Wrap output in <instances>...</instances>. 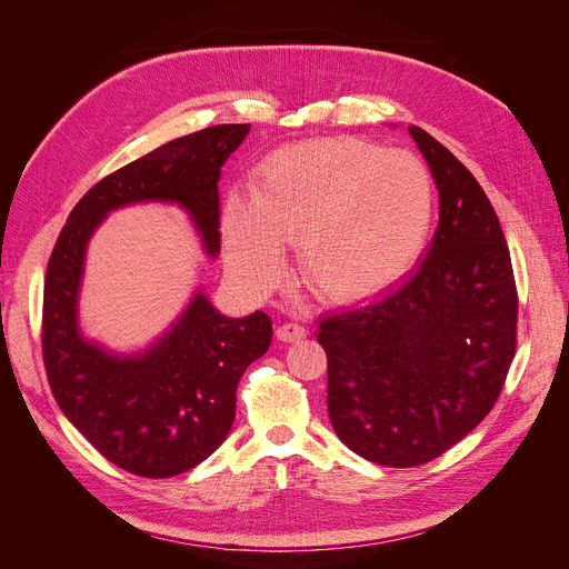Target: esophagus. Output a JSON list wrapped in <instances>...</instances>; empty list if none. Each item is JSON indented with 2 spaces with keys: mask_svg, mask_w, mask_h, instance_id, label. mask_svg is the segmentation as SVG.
<instances>
[{
  "mask_svg": "<svg viewBox=\"0 0 569 569\" xmlns=\"http://www.w3.org/2000/svg\"><path fill=\"white\" fill-rule=\"evenodd\" d=\"M308 330L303 325H297V322H284L278 327V339L284 341V343H291V341H301L306 339Z\"/></svg>",
  "mask_w": 569,
  "mask_h": 569,
  "instance_id": "esophagus-1",
  "label": "esophagus"
}]
</instances>
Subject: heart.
Here are the masks:
<instances>
[{
	"mask_svg": "<svg viewBox=\"0 0 569 569\" xmlns=\"http://www.w3.org/2000/svg\"><path fill=\"white\" fill-rule=\"evenodd\" d=\"M435 209V178L416 153L322 137L272 151L256 173L253 199H228L222 234L230 266L247 284L270 287L284 242L299 239L306 282L322 299L351 303L412 270Z\"/></svg>",
	"mask_w": 569,
	"mask_h": 569,
	"instance_id": "heart-1",
	"label": "heart"
}]
</instances>
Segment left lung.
<instances>
[{
  "mask_svg": "<svg viewBox=\"0 0 569 569\" xmlns=\"http://www.w3.org/2000/svg\"><path fill=\"white\" fill-rule=\"evenodd\" d=\"M408 132L439 189L432 244L401 284L318 325L335 432L387 468H416L468 437L518 343V289L491 201L432 134Z\"/></svg>",
  "mask_w": 569,
  "mask_h": 569,
  "instance_id": "8db88e82",
  "label": "left lung"
}]
</instances>
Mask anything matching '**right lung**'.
Segmentation results:
<instances>
[{
  "label": "right lung",
  "mask_w": 569,
  "mask_h": 569,
  "mask_svg": "<svg viewBox=\"0 0 569 569\" xmlns=\"http://www.w3.org/2000/svg\"><path fill=\"white\" fill-rule=\"evenodd\" d=\"M251 126H213L178 137L99 180L68 216L49 256L42 356L51 393L78 432L118 468L166 479L192 470L230 435L237 385L272 339L263 311L218 313L199 289L147 351L113 353L84 339L78 297L84 253L111 211L178 203L211 258L220 251V168Z\"/></svg>",
  "instance_id": "1"
}]
</instances>
